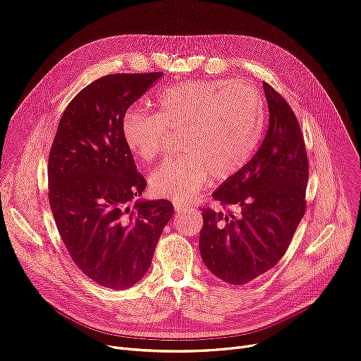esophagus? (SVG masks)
<instances>
[{"label": "esophagus", "instance_id": "1", "mask_svg": "<svg viewBox=\"0 0 361 361\" xmlns=\"http://www.w3.org/2000/svg\"><path fill=\"white\" fill-rule=\"evenodd\" d=\"M190 205L189 203H181V202H174V209L177 211V212H183V211H185L187 208H189Z\"/></svg>", "mask_w": 361, "mask_h": 361}]
</instances>
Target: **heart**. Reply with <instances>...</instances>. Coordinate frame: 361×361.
I'll use <instances>...</instances> for the list:
<instances>
[{
  "instance_id": "obj_1",
  "label": "heart",
  "mask_w": 361,
  "mask_h": 361,
  "mask_svg": "<svg viewBox=\"0 0 361 361\" xmlns=\"http://www.w3.org/2000/svg\"><path fill=\"white\" fill-rule=\"evenodd\" d=\"M156 114L131 109L122 119V137L137 159L152 162L181 133L183 156L150 176L154 196L187 202L209 177L224 181L252 158L265 128L261 91L246 81H184L164 88Z\"/></svg>"
}]
</instances>
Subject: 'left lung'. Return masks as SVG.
<instances>
[{
    "mask_svg": "<svg viewBox=\"0 0 361 361\" xmlns=\"http://www.w3.org/2000/svg\"><path fill=\"white\" fill-rule=\"evenodd\" d=\"M262 87L270 114L262 145L240 172L212 193L226 211L202 209V259L230 285L249 283L273 269L307 208L308 158L300 123L283 96L267 82Z\"/></svg>",
    "mask_w": 361,
    "mask_h": 361,
    "instance_id": "left-lung-1",
    "label": "left lung"
}]
</instances>
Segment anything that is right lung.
Returning <instances> with one entry per match:
<instances>
[{
  "label": "right lung",
  "mask_w": 361,
  "mask_h": 361,
  "mask_svg": "<svg viewBox=\"0 0 361 361\" xmlns=\"http://www.w3.org/2000/svg\"><path fill=\"white\" fill-rule=\"evenodd\" d=\"M164 72L115 73L76 94L49 156V200L76 267L100 286L128 289L152 264L174 207L137 200L146 189L122 137V119Z\"/></svg>",
  "instance_id": "1"
}]
</instances>
